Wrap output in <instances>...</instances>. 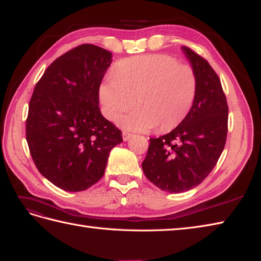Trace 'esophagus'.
Segmentation results:
<instances>
[{"mask_svg": "<svg viewBox=\"0 0 261 261\" xmlns=\"http://www.w3.org/2000/svg\"><path fill=\"white\" fill-rule=\"evenodd\" d=\"M122 136H123V140H124V141H126V140H129L130 138L132 137V134H130V132L123 131V134H122Z\"/></svg>", "mask_w": 261, "mask_h": 261, "instance_id": "1", "label": "esophagus"}]
</instances>
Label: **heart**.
Returning a JSON list of instances; mask_svg holds the SVG:
<instances>
[{"label": "heart", "instance_id": "obj_1", "mask_svg": "<svg viewBox=\"0 0 261 261\" xmlns=\"http://www.w3.org/2000/svg\"><path fill=\"white\" fill-rule=\"evenodd\" d=\"M198 81L190 65L166 54H146L116 65L113 78L99 86L98 96L106 119L115 121L136 104L138 109L122 117L120 124L132 131L160 127L170 131L190 113Z\"/></svg>", "mask_w": 261, "mask_h": 261}]
</instances>
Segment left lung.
I'll return each mask as SVG.
<instances>
[{"label": "left lung", "mask_w": 261, "mask_h": 261, "mask_svg": "<svg viewBox=\"0 0 261 261\" xmlns=\"http://www.w3.org/2000/svg\"><path fill=\"white\" fill-rule=\"evenodd\" d=\"M182 50L197 75L198 88L190 113L170 134L150 138L142 171L163 191L180 193L205 180L225 147L228 106L221 80L195 50Z\"/></svg>", "instance_id": "left-lung-1"}]
</instances>
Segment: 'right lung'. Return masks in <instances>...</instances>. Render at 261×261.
I'll use <instances>...</instances> for the list:
<instances>
[{
	"label": "right lung",
	"instance_id": "1",
	"mask_svg": "<svg viewBox=\"0 0 261 261\" xmlns=\"http://www.w3.org/2000/svg\"><path fill=\"white\" fill-rule=\"evenodd\" d=\"M112 53L83 44L45 70L29 101L25 139L37 170L70 192L103 177L110 151L122 132L99 110L98 90Z\"/></svg>",
	"mask_w": 261,
	"mask_h": 261
}]
</instances>
